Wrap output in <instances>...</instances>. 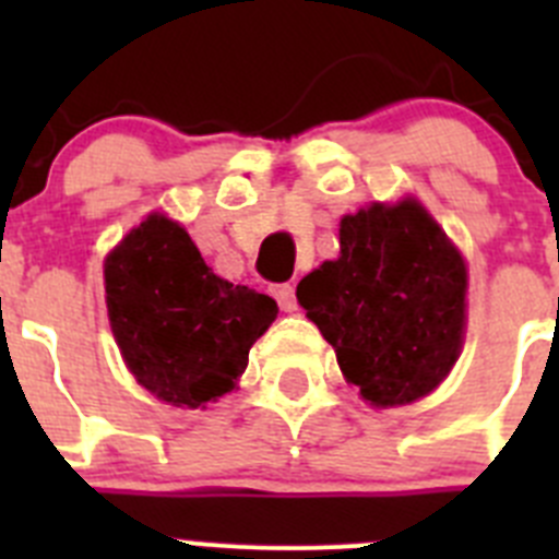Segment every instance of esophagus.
I'll use <instances>...</instances> for the list:
<instances>
[{"label": "esophagus", "instance_id": "34e87169", "mask_svg": "<svg viewBox=\"0 0 559 559\" xmlns=\"http://www.w3.org/2000/svg\"><path fill=\"white\" fill-rule=\"evenodd\" d=\"M274 299L280 302V308H283L285 313L296 310V288L290 283L274 285Z\"/></svg>", "mask_w": 559, "mask_h": 559}]
</instances>
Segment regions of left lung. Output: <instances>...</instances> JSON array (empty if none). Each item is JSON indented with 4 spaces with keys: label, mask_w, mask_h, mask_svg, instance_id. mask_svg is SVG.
I'll list each match as a JSON object with an SVG mask.
<instances>
[{
    "label": "left lung",
    "mask_w": 559,
    "mask_h": 559,
    "mask_svg": "<svg viewBox=\"0 0 559 559\" xmlns=\"http://www.w3.org/2000/svg\"><path fill=\"white\" fill-rule=\"evenodd\" d=\"M341 257L310 271L296 299L372 406H406L439 386L462 349L467 271L417 201L341 221Z\"/></svg>",
    "instance_id": "left-lung-1"
}]
</instances>
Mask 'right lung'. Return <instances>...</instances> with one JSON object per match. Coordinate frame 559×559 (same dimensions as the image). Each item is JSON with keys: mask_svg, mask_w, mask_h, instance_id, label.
I'll return each mask as SVG.
<instances>
[{"mask_svg": "<svg viewBox=\"0 0 559 559\" xmlns=\"http://www.w3.org/2000/svg\"><path fill=\"white\" fill-rule=\"evenodd\" d=\"M114 338L142 386L170 406L199 408L235 386L276 302L212 274L185 229L142 221L106 260Z\"/></svg>", "mask_w": 559, "mask_h": 559, "instance_id": "add662e5", "label": "right lung"}]
</instances>
